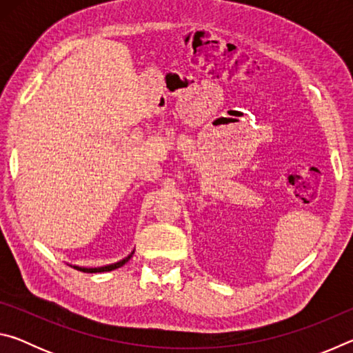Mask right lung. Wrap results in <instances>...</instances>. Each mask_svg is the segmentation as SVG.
I'll return each instance as SVG.
<instances>
[{
    "mask_svg": "<svg viewBox=\"0 0 353 353\" xmlns=\"http://www.w3.org/2000/svg\"><path fill=\"white\" fill-rule=\"evenodd\" d=\"M130 256H132V254H130L129 256H126V259L124 260H121V261H118V263H113V265H109V266H103V268H79V266H73V268H76L77 271H82V272H107V271H113V270H117V268H121L124 263H128L129 260H130Z\"/></svg>",
    "mask_w": 353,
    "mask_h": 353,
    "instance_id": "1",
    "label": "right lung"
}]
</instances>
